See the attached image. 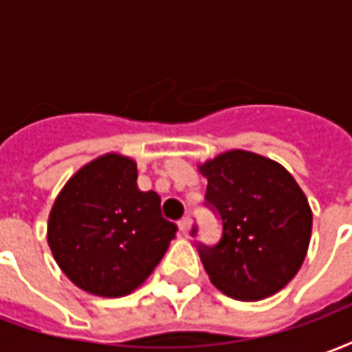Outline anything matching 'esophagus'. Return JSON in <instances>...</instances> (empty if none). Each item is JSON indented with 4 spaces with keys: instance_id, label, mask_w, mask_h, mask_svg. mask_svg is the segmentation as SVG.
Listing matches in <instances>:
<instances>
[{
    "instance_id": "obj_1",
    "label": "esophagus",
    "mask_w": 352,
    "mask_h": 352,
    "mask_svg": "<svg viewBox=\"0 0 352 352\" xmlns=\"http://www.w3.org/2000/svg\"><path fill=\"white\" fill-rule=\"evenodd\" d=\"M190 217H183L181 221H179V232L183 234V236H188V232H190Z\"/></svg>"
}]
</instances>
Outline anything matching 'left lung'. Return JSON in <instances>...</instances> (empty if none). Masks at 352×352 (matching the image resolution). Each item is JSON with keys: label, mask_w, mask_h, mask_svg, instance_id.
Instances as JSON below:
<instances>
[{"label": "left lung", "mask_w": 352, "mask_h": 352, "mask_svg": "<svg viewBox=\"0 0 352 352\" xmlns=\"http://www.w3.org/2000/svg\"><path fill=\"white\" fill-rule=\"evenodd\" d=\"M198 171L222 219L221 241L199 247L209 280L241 302L279 292L309 249L313 213L300 184L279 162L241 148L198 164Z\"/></svg>", "instance_id": "left-lung-1"}]
</instances>
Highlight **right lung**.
Returning a JSON list of instances; mask_svg holds the SVG:
<instances>
[{
    "instance_id": "1",
    "label": "right lung",
    "mask_w": 352,
    "mask_h": 352,
    "mask_svg": "<svg viewBox=\"0 0 352 352\" xmlns=\"http://www.w3.org/2000/svg\"><path fill=\"white\" fill-rule=\"evenodd\" d=\"M160 196L138 186V164L101 154L69 177L47 224L52 256L75 287L101 298L131 294L175 237Z\"/></svg>"
}]
</instances>
